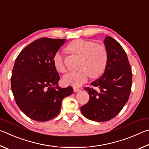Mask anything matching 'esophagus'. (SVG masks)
<instances>
[{"instance_id": "obj_1", "label": "esophagus", "mask_w": 149, "mask_h": 149, "mask_svg": "<svg viewBox=\"0 0 149 149\" xmlns=\"http://www.w3.org/2000/svg\"><path fill=\"white\" fill-rule=\"evenodd\" d=\"M73 90H74V92H79V91L80 90V89L79 88H77V87H73Z\"/></svg>"}]
</instances>
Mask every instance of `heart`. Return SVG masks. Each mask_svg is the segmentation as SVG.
Segmentation results:
<instances>
[{
  "mask_svg": "<svg viewBox=\"0 0 149 149\" xmlns=\"http://www.w3.org/2000/svg\"><path fill=\"white\" fill-rule=\"evenodd\" d=\"M67 49L81 57L80 68L82 69L65 74L63 78L65 84L80 86L87 82L90 75L92 78H97L103 72L107 63V52L105 46L95 45L92 41L79 39L71 42ZM53 62L57 71L66 72L63 57L60 52L55 54Z\"/></svg>",
  "mask_w": 149,
  "mask_h": 149,
  "instance_id": "heart-1",
  "label": "heart"
}]
</instances>
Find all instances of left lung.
<instances>
[{"mask_svg": "<svg viewBox=\"0 0 149 149\" xmlns=\"http://www.w3.org/2000/svg\"><path fill=\"white\" fill-rule=\"evenodd\" d=\"M107 63L103 74L91 83L97 87L85 88L89 101L80 107L82 115L96 122H105L115 117L127 103L131 92L132 74L126 52L111 36L103 40Z\"/></svg>", "mask_w": 149, "mask_h": 149, "instance_id": "left-lung-1", "label": "left lung"}]
</instances>
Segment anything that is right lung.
Wrapping results in <instances>:
<instances>
[{"label": "right lung", "instance_id": "1", "mask_svg": "<svg viewBox=\"0 0 149 149\" xmlns=\"http://www.w3.org/2000/svg\"><path fill=\"white\" fill-rule=\"evenodd\" d=\"M66 39L42 38L18 55L12 70V91L17 106L34 120L45 122L59 113L62 100L73 88L59 87L53 57Z\"/></svg>", "mask_w": 149, "mask_h": 149}]
</instances>
